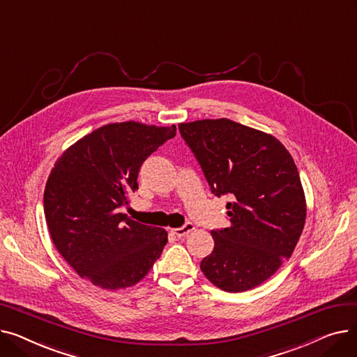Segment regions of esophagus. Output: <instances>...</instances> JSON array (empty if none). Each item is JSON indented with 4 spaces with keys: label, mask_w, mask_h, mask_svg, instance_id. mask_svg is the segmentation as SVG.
<instances>
[{
    "label": "esophagus",
    "mask_w": 357,
    "mask_h": 357,
    "mask_svg": "<svg viewBox=\"0 0 357 357\" xmlns=\"http://www.w3.org/2000/svg\"><path fill=\"white\" fill-rule=\"evenodd\" d=\"M194 230V224L191 221H186L182 227H178V229H174L172 230V234L178 236V237H185L186 234H188L190 231Z\"/></svg>",
    "instance_id": "esophagus-1"
}]
</instances>
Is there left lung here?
<instances>
[{
	"label": "left lung",
	"instance_id": "left-lung-1",
	"mask_svg": "<svg viewBox=\"0 0 357 357\" xmlns=\"http://www.w3.org/2000/svg\"><path fill=\"white\" fill-rule=\"evenodd\" d=\"M215 197L227 195L230 227L213 230L214 249L201 261L210 282L245 292L291 257L305 224V197L288 150L273 136L236 121L178 126Z\"/></svg>",
	"mask_w": 357,
	"mask_h": 357
}]
</instances>
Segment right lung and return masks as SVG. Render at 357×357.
Instances as JSON below:
<instances>
[{"label":"right lung","instance_id":"right-lung-1","mask_svg":"<svg viewBox=\"0 0 357 357\" xmlns=\"http://www.w3.org/2000/svg\"><path fill=\"white\" fill-rule=\"evenodd\" d=\"M175 136V126L107 124L70 146L54 163L43 195L47 227L63 259L93 285H135L160 257L166 231L120 210L139 190L143 162Z\"/></svg>","mask_w":357,"mask_h":357}]
</instances>
